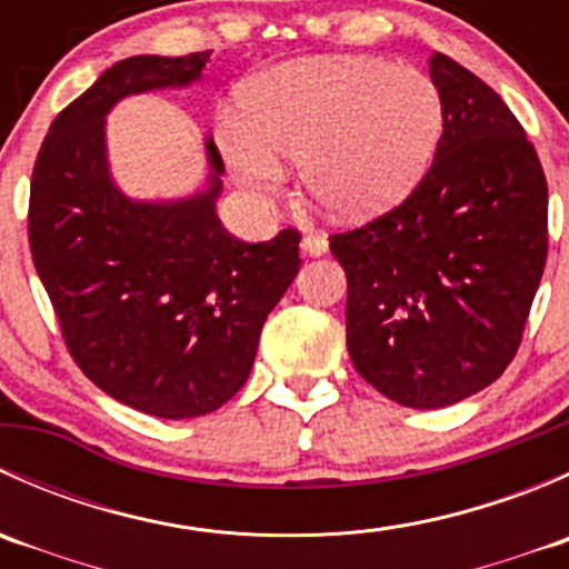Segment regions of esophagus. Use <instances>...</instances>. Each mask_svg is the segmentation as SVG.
Wrapping results in <instances>:
<instances>
[{
	"label": "esophagus",
	"instance_id": "34e87169",
	"mask_svg": "<svg viewBox=\"0 0 569 569\" xmlns=\"http://www.w3.org/2000/svg\"><path fill=\"white\" fill-rule=\"evenodd\" d=\"M302 252H308V256H321V252H327V239L321 237V233H308V237L302 239Z\"/></svg>",
	"mask_w": 569,
	"mask_h": 569
}]
</instances>
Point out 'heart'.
<instances>
[{"instance_id":"b5f03b06","label":"heart","mask_w":569,"mask_h":569,"mask_svg":"<svg viewBox=\"0 0 569 569\" xmlns=\"http://www.w3.org/2000/svg\"><path fill=\"white\" fill-rule=\"evenodd\" d=\"M244 129L226 140L252 189L280 181L274 159L302 162V187L336 217H366L421 178L443 131V99L429 73L369 57L280 66L244 96Z\"/></svg>"}]
</instances>
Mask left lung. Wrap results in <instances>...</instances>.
Instances as JSON below:
<instances>
[{
    "label": "left lung",
    "instance_id": "8db88e82",
    "mask_svg": "<svg viewBox=\"0 0 569 569\" xmlns=\"http://www.w3.org/2000/svg\"><path fill=\"white\" fill-rule=\"evenodd\" d=\"M443 134L401 203L332 233L347 272V349L388 399L455 405L503 375L548 258V181L501 96L435 51Z\"/></svg>",
    "mask_w": 569,
    "mask_h": 569
}]
</instances>
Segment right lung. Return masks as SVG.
Returning <instances> with one entry per match:
<instances>
[{
    "label": "right lung",
    "instance_id": "obj_1",
    "mask_svg": "<svg viewBox=\"0 0 569 569\" xmlns=\"http://www.w3.org/2000/svg\"><path fill=\"white\" fill-rule=\"evenodd\" d=\"M211 51L129 57L51 123L32 168V263L73 363L112 399L194 418L248 382L269 311L300 272V231L242 242L214 211L220 178L181 203H134L112 187L104 114L118 99L187 84ZM220 173V151L209 142Z\"/></svg>",
    "mask_w": 569,
    "mask_h": 569
}]
</instances>
